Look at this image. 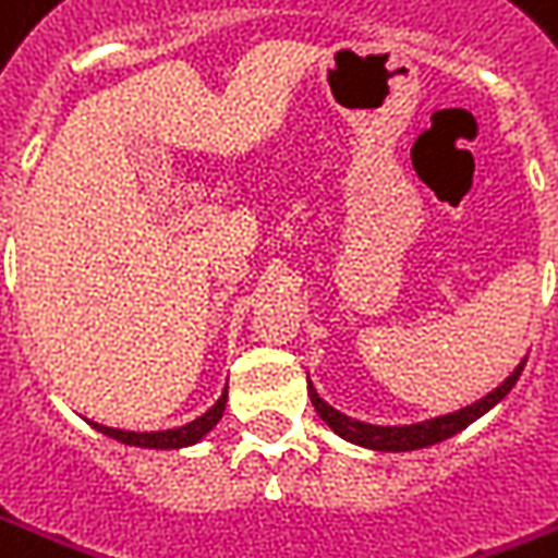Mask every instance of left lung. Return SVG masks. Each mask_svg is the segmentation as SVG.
Listing matches in <instances>:
<instances>
[{
  "label": "left lung",
  "mask_w": 558,
  "mask_h": 558,
  "mask_svg": "<svg viewBox=\"0 0 558 558\" xmlns=\"http://www.w3.org/2000/svg\"><path fill=\"white\" fill-rule=\"evenodd\" d=\"M523 365L525 360L493 392H486L483 399H477L469 408H459L453 414L432 416V420H423V423H411V426H372V423H362V420L341 414V411H335L332 404H326V401L319 399L311 380H307V396H311V404L317 408V414L323 416V423L332 428L335 435H341L344 441L360 444V447H368V450H380V453H408V450H423V447H432V444H441L447 438H453L456 432H462L477 416L486 414L489 408H496L498 401L505 399L510 389H513V384L520 380Z\"/></svg>",
  "instance_id": "1"
}]
</instances>
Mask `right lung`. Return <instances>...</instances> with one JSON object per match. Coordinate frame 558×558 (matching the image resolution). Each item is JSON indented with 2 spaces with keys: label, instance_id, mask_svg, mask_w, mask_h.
Instances as JSON below:
<instances>
[{
  "label": "right lung",
  "instance_id": "add662e5",
  "mask_svg": "<svg viewBox=\"0 0 558 558\" xmlns=\"http://www.w3.org/2000/svg\"><path fill=\"white\" fill-rule=\"evenodd\" d=\"M226 411V389L220 399L214 401V408H208L205 414L196 416L193 423L178 428H166V432H126V428H111L102 426V423H89L96 432H102L108 438H114L120 444H130V447H147V450H181V447H190V444H198L208 432H211L220 416Z\"/></svg>",
  "mask_w": 558,
  "mask_h": 558
}]
</instances>
